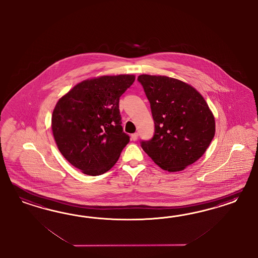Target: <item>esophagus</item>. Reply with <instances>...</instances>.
<instances>
[{"label": "esophagus", "mask_w": 258, "mask_h": 258, "mask_svg": "<svg viewBox=\"0 0 258 258\" xmlns=\"http://www.w3.org/2000/svg\"><path fill=\"white\" fill-rule=\"evenodd\" d=\"M138 139V133H133L132 134V140L136 141Z\"/></svg>", "instance_id": "1"}]
</instances>
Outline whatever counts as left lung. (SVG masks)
Wrapping results in <instances>:
<instances>
[{
	"label": "left lung",
	"instance_id": "obj_1",
	"mask_svg": "<svg viewBox=\"0 0 258 258\" xmlns=\"http://www.w3.org/2000/svg\"><path fill=\"white\" fill-rule=\"evenodd\" d=\"M150 103L155 133L142 148L168 172L181 171L205 153L216 133L208 104L195 88L177 78L141 75Z\"/></svg>",
	"mask_w": 258,
	"mask_h": 258
}]
</instances>
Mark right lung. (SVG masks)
Wrapping results in <instances>:
<instances>
[{
  "label": "right lung",
  "instance_id": "obj_1",
  "mask_svg": "<svg viewBox=\"0 0 258 258\" xmlns=\"http://www.w3.org/2000/svg\"><path fill=\"white\" fill-rule=\"evenodd\" d=\"M134 80V75L89 78L55 104L51 126L56 147L82 173L109 171L130 142L121 125L119 98Z\"/></svg>",
  "mask_w": 258,
  "mask_h": 258
}]
</instances>
